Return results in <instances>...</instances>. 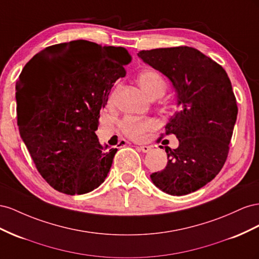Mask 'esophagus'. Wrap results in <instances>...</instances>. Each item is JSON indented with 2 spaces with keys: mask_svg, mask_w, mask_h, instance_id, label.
<instances>
[{
  "mask_svg": "<svg viewBox=\"0 0 259 259\" xmlns=\"http://www.w3.org/2000/svg\"><path fill=\"white\" fill-rule=\"evenodd\" d=\"M139 149L141 150L143 153H147V152H150V151H151V146H147V145H141V146H139Z\"/></svg>",
  "mask_w": 259,
  "mask_h": 259,
  "instance_id": "1",
  "label": "esophagus"
}]
</instances>
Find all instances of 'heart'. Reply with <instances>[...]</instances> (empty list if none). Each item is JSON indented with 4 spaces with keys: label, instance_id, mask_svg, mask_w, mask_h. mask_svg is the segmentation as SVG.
Returning <instances> with one entry per match:
<instances>
[{
    "label": "heart",
    "instance_id": "b5f03b06",
    "mask_svg": "<svg viewBox=\"0 0 259 259\" xmlns=\"http://www.w3.org/2000/svg\"><path fill=\"white\" fill-rule=\"evenodd\" d=\"M139 85L142 90L152 99L155 95L164 94L166 91V81L159 73L153 70L143 71L138 78ZM121 130L123 134L134 139L140 140L144 137L146 132L156 128V122L149 118H138L134 116L124 117L120 122Z\"/></svg>",
    "mask_w": 259,
    "mask_h": 259
}]
</instances>
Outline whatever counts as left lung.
I'll list each match as a JSON object with an SVG mask.
<instances>
[{"label":"left lung","mask_w":259,"mask_h":259,"mask_svg":"<svg viewBox=\"0 0 259 259\" xmlns=\"http://www.w3.org/2000/svg\"><path fill=\"white\" fill-rule=\"evenodd\" d=\"M138 56L170 80L179 106L165 127L179 146H165L167 166L151 180L167 194L187 195L210 182L225 165L238 116L230 79L193 48L140 51Z\"/></svg>","instance_id":"8db88e82"}]
</instances>
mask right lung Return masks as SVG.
Wrapping results in <instances>:
<instances>
[{"label":"right lung","mask_w":259,"mask_h":259,"mask_svg":"<svg viewBox=\"0 0 259 259\" xmlns=\"http://www.w3.org/2000/svg\"><path fill=\"white\" fill-rule=\"evenodd\" d=\"M130 62L123 48L77 40L49 47L26 64L16 83L19 131L52 188L85 194L105 181L117 149L102 145L95 131Z\"/></svg>","instance_id":"add662e5"}]
</instances>
